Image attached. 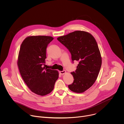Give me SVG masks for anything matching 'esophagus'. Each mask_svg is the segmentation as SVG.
I'll use <instances>...</instances> for the list:
<instances>
[{
    "mask_svg": "<svg viewBox=\"0 0 124 124\" xmlns=\"http://www.w3.org/2000/svg\"><path fill=\"white\" fill-rule=\"evenodd\" d=\"M66 70H63V71H60L59 72V73H60V75H64V74H66Z\"/></svg>",
    "mask_w": 124,
    "mask_h": 124,
    "instance_id": "esophagus-1",
    "label": "esophagus"
}]
</instances>
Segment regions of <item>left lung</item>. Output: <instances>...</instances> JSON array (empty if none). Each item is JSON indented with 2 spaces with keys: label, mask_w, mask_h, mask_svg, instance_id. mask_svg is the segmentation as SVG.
I'll use <instances>...</instances> for the list:
<instances>
[{
  "label": "left lung",
  "mask_w": 124,
  "mask_h": 124,
  "mask_svg": "<svg viewBox=\"0 0 124 124\" xmlns=\"http://www.w3.org/2000/svg\"><path fill=\"white\" fill-rule=\"evenodd\" d=\"M70 51L73 61H78L75 72L71 73L74 82L70 90L81 93L96 81L101 65V57L97 43L90 33L75 31L57 39Z\"/></svg>",
  "instance_id": "1"
}]
</instances>
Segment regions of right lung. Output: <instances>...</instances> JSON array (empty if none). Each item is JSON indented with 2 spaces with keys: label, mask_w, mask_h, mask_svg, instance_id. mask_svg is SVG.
Here are the masks:
<instances>
[{
  "label": "right lung",
  "mask_w": 124,
  "mask_h": 124,
  "mask_svg": "<svg viewBox=\"0 0 124 124\" xmlns=\"http://www.w3.org/2000/svg\"><path fill=\"white\" fill-rule=\"evenodd\" d=\"M54 38L31 36L22 42L17 64L21 75L30 90L38 95L45 96L54 88L59 77L56 70L45 68L46 49Z\"/></svg>",
  "instance_id": "add662e5"
}]
</instances>
